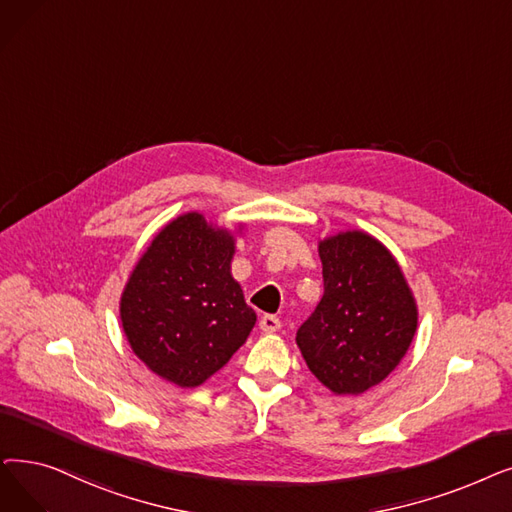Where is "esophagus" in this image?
<instances>
[{"instance_id":"obj_1","label":"esophagus","mask_w":512,"mask_h":512,"mask_svg":"<svg viewBox=\"0 0 512 512\" xmlns=\"http://www.w3.org/2000/svg\"><path fill=\"white\" fill-rule=\"evenodd\" d=\"M259 328L263 332H276L280 328V318L272 316V314H263L259 320Z\"/></svg>"}]
</instances>
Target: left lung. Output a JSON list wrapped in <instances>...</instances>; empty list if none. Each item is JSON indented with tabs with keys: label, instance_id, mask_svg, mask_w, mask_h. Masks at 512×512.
Returning a JSON list of instances; mask_svg holds the SVG:
<instances>
[{
	"label": "left lung",
	"instance_id": "8db88e82",
	"mask_svg": "<svg viewBox=\"0 0 512 512\" xmlns=\"http://www.w3.org/2000/svg\"><path fill=\"white\" fill-rule=\"evenodd\" d=\"M324 295L297 330L307 368L337 395L379 385L402 362L418 324L406 278L383 244L364 232L320 242Z\"/></svg>",
	"mask_w": 512,
	"mask_h": 512
}]
</instances>
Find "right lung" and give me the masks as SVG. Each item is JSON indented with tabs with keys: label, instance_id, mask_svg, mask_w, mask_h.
I'll list each match as a JSON object with an SVG mask.
<instances>
[{
	"label": "right lung",
	"instance_id": "right-lung-1",
	"mask_svg": "<svg viewBox=\"0 0 512 512\" xmlns=\"http://www.w3.org/2000/svg\"><path fill=\"white\" fill-rule=\"evenodd\" d=\"M234 238L201 213L167 224L131 272L121 322L133 353L165 381L198 387L236 353L255 326L230 274Z\"/></svg>",
	"mask_w": 512,
	"mask_h": 512
}]
</instances>
